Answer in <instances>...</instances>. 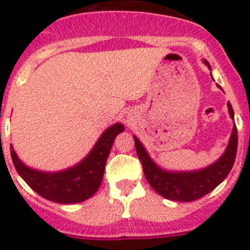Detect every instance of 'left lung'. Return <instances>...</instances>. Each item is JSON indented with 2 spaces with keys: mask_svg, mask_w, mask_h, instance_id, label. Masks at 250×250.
I'll list each match as a JSON object with an SVG mask.
<instances>
[{
  "mask_svg": "<svg viewBox=\"0 0 250 250\" xmlns=\"http://www.w3.org/2000/svg\"><path fill=\"white\" fill-rule=\"evenodd\" d=\"M204 63L210 68L208 61ZM211 70V68H210ZM231 118L233 119V109L231 104H227ZM135 146L139 160L141 161L144 175L152 188L162 197L171 201L189 202L201 198L219 186L229 174L232 168L237 152V128L233 125L229 143L226 148L223 156L213 165L196 171H166L157 166L149 157L145 148L136 136H133Z\"/></svg>",
  "mask_w": 250,
  "mask_h": 250,
  "instance_id": "obj_1",
  "label": "left lung"
}]
</instances>
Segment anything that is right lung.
I'll list each match as a JSON object with an SVG mask.
<instances>
[{
  "mask_svg": "<svg viewBox=\"0 0 250 250\" xmlns=\"http://www.w3.org/2000/svg\"><path fill=\"white\" fill-rule=\"evenodd\" d=\"M123 125L115 123L102 133L94 148L80 164L58 172H45L29 168L18 158L13 145L10 152L18 174L41 197L58 204H76L92 197L101 186L106 161Z\"/></svg>",
  "mask_w": 250,
  "mask_h": 250,
  "instance_id": "right-lung-1",
  "label": "right lung"
}]
</instances>
